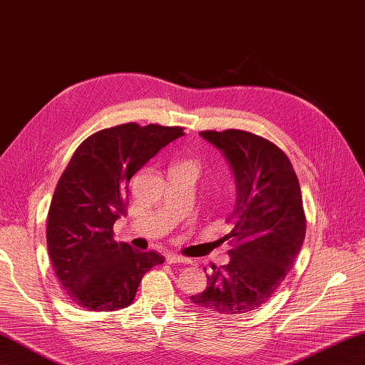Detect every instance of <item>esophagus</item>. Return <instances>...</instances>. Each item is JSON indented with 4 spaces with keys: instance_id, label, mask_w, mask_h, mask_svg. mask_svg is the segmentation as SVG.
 I'll use <instances>...</instances> for the list:
<instances>
[{
    "instance_id": "obj_1",
    "label": "esophagus",
    "mask_w": 365,
    "mask_h": 365,
    "mask_svg": "<svg viewBox=\"0 0 365 365\" xmlns=\"http://www.w3.org/2000/svg\"><path fill=\"white\" fill-rule=\"evenodd\" d=\"M165 262L170 263V264H175V263H182V264H187V263H190V260H189V259L181 257V256H176V254H168V256H165Z\"/></svg>"
}]
</instances>
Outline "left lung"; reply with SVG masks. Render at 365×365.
I'll return each mask as SVG.
<instances>
[{
  "instance_id": "8db88e82",
  "label": "left lung",
  "mask_w": 365,
  "mask_h": 365,
  "mask_svg": "<svg viewBox=\"0 0 365 365\" xmlns=\"http://www.w3.org/2000/svg\"><path fill=\"white\" fill-rule=\"evenodd\" d=\"M220 150L236 184V202L224 236L230 262L207 274V289L190 300L210 312L247 314L277 291L302 250L306 217L300 184L289 158L271 141L251 132L204 130ZM205 271V269H204Z\"/></svg>"
}]
</instances>
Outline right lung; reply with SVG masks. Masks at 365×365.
<instances>
[{
  "label": "right lung",
  "mask_w": 365,
  "mask_h": 365,
  "mask_svg": "<svg viewBox=\"0 0 365 365\" xmlns=\"http://www.w3.org/2000/svg\"><path fill=\"white\" fill-rule=\"evenodd\" d=\"M182 135V128L126 123L97 132L74 152L47 220L53 269L74 304L102 312L123 309L143 275L164 262L158 252L117 244L113 227L126 213L132 176Z\"/></svg>",
  "instance_id": "add662e5"
}]
</instances>
